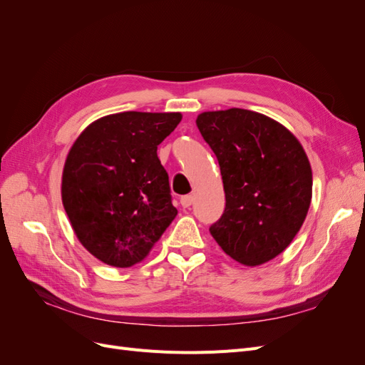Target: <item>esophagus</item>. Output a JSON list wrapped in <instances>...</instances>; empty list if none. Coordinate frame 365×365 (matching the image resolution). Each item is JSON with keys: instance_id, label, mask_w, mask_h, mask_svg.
<instances>
[{"instance_id": "1", "label": "esophagus", "mask_w": 365, "mask_h": 365, "mask_svg": "<svg viewBox=\"0 0 365 365\" xmlns=\"http://www.w3.org/2000/svg\"><path fill=\"white\" fill-rule=\"evenodd\" d=\"M192 204H193V196H192V195L181 196V205H182L184 208H189Z\"/></svg>"}]
</instances>
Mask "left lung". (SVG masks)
Wrapping results in <instances>:
<instances>
[{
	"mask_svg": "<svg viewBox=\"0 0 365 365\" xmlns=\"http://www.w3.org/2000/svg\"><path fill=\"white\" fill-rule=\"evenodd\" d=\"M217 158L225 210L210 233L245 267L279 256L300 231L312 200V170L294 134L267 115L231 108L197 115Z\"/></svg>",
	"mask_w": 365,
	"mask_h": 365,
	"instance_id": "obj_1",
	"label": "left lung"
}]
</instances>
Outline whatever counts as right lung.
I'll return each mask as SVG.
<instances>
[{
  "label": "right lung",
  "mask_w": 365,
  "mask_h": 365,
  "mask_svg": "<svg viewBox=\"0 0 365 365\" xmlns=\"http://www.w3.org/2000/svg\"><path fill=\"white\" fill-rule=\"evenodd\" d=\"M180 113L126 111L96 120L74 141L62 173V204L81 244L115 268L145 259L175 216L160 143Z\"/></svg>",
  "instance_id": "1"
}]
</instances>
